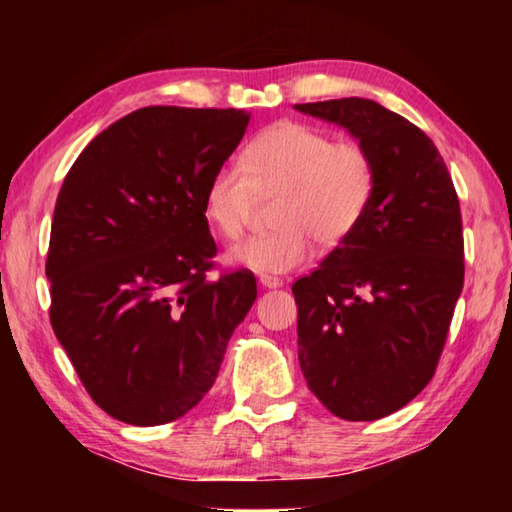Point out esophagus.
Wrapping results in <instances>:
<instances>
[{"instance_id":"1","label":"esophagus","mask_w":512,"mask_h":512,"mask_svg":"<svg viewBox=\"0 0 512 512\" xmlns=\"http://www.w3.org/2000/svg\"><path fill=\"white\" fill-rule=\"evenodd\" d=\"M259 284L266 289H280L282 287V280L280 277H271V275H262L259 277Z\"/></svg>"}]
</instances>
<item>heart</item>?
<instances>
[{
    "mask_svg": "<svg viewBox=\"0 0 512 512\" xmlns=\"http://www.w3.org/2000/svg\"><path fill=\"white\" fill-rule=\"evenodd\" d=\"M377 187V167L361 142L339 140L316 126L282 121L241 151V162L221 164L207 178L203 212L223 239L244 235L255 196L282 192L275 207L280 230L248 237L230 259L264 275L305 266L314 241L339 246L359 228Z\"/></svg>",
    "mask_w": 512,
    "mask_h": 512,
    "instance_id": "heart-1",
    "label": "heart"
}]
</instances>
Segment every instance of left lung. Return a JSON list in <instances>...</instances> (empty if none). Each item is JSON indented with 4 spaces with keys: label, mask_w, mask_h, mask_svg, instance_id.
Wrapping results in <instances>:
<instances>
[{
    "label": "left lung",
    "mask_w": 512,
    "mask_h": 512,
    "mask_svg": "<svg viewBox=\"0 0 512 512\" xmlns=\"http://www.w3.org/2000/svg\"><path fill=\"white\" fill-rule=\"evenodd\" d=\"M296 108L348 128L377 167L359 228L291 291L309 391L336 418L379 420L438 368L465 277L461 205L443 155L409 119L359 97Z\"/></svg>",
    "instance_id": "obj_1"
}]
</instances>
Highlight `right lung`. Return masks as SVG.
I'll return each instance as SVG.
<instances>
[{
	"mask_svg": "<svg viewBox=\"0 0 512 512\" xmlns=\"http://www.w3.org/2000/svg\"><path fill=\"white\" fill-rule=\"evenodd\" d=\"M250 112L146 106L85 146L56 198L49 320L94 404L153 427L183 418L219 375L257 298L248 268L216 271L207 178Z\"/></svg>",
	"mask_w": 512,
	"mask_h": 512,
	"instance_id": "right-lung-1",
	"label": "right lung"
}]
</instances>
